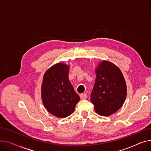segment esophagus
<instances>
[{"mask_svg": "<svg viewBox=\"0 0 151 151\" xmlns=\"http://www.w3.org/2000/svg\"><path fill=\"white\" fill-rule=\"evenodd\" d=\"M80 98H81V99H85L87 98V95L86 93H81V94H80Z\"/></svg>", "mask_w": 151, "mask_h": 151, "instance_id": "esophagus-1", "label": "esophagus"}]
</instances>
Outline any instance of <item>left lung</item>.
I'll list each match as a JSON object with an SVG mask.
<instances>
[{
  "instance_id": "obj_1",
  "label": "left lung",
  "mask_w": 151,
  "mask_h": 151,
  "mask_svg": "<svg viewBox=\"0 0 151 151\" xmlns=\"http://www.w3.org/2000/svg\"><path fill=\"white\" fill-rule=\"evenodd\" d=\"M95 72L90 100L98 114L107 116L123 106L127 93L126 82L120 70L109 61L102 62Z\"/></svg>"
}]
</instances>
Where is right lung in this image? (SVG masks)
<instances>
[{"mask_svg":"<svg viewBox=\"0 0 151 151\" xmlns=\"http://www.w3.org/2000/svg\"><path fill=\"white\" fill-rule=\"evenodd\" d=\"M68 66L59 63L45 73L42 85V102L47 110L59 118L71 115L79 101L68 79Z\"/></svg>","mask_w":151,"mask_h":151,"instance_id":"1","label":"right lung"}]
</instances>
